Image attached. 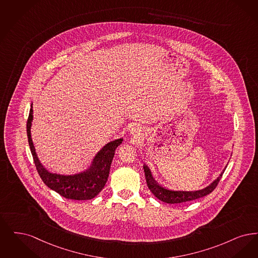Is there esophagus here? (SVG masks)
<instances>
[{
  "label": "esophagus",
  "mask_w": 258,
  "mask_h": 258,
  "mask_svg": "<svg viewBox=\"0 0 258 258\" xmlns=\"http://www.w3.org/2000/svg\"><path fill=\"white\" fill-rule=\"evenodd\" d=\"M130 132H131V134L135 136V137H139L140 135H141V132H142V130L138 127V126H132V128L130 129Z\"/></svg>",
  "instance_id": "1"
}]
</instances>
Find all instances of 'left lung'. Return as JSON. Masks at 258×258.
Here are the masks:
<instances>
[{
  "label": "left lung",
  "instance_id": "left-lung-1",
  "mask_svg": "<svg viewBox=\"0 0 258 258\" xmlns=\"http://www.w3.org/2000/svg\"><path fill=\"white\" fill-rule=\"evenodd\" d=\"M144 170H145V174H146L147 186H148L149 190H151V192L161 202L173 204V203H182V202L195 201V200H198L200 198L205 197V196L209 195L210 192H212L215 190V188L217 187L219 181L222 178L225 168L223 170V172H221L219 177L217 179L214 180L213 182L206 188H204L202 190H189V191L188 190H168L167 188L163 187L162 185H160L157 181L153 178L150 169L146 165L144 166Z\"/></svg>",
  "mask_w": 258,
  "mask_h": 258
}]
</instances>
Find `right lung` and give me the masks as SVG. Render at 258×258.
I'll return each mask as SVG.
<instances>
[{"label":"right lung","instance_id":"add662e5","mask_svg":"<svg viewBox=\"0 0 258 258\" xmlns=\"http://www.w3.org/2000/svg\"><path fill=\"white\" fill-rule=\"evenodd\" d=\"M33 104L27 121V135L29 146L34 158V165L40 178L51 190H55L63 198L75 201H87L95 198L104 188L108 177L112 158L116 147L123 139L110 142L95 155L90 168L73 175H62L48 171L42 166L35 153L34 143L31 137V126L33 121Z\"/></svg>","mask_w":258,"mask_h":258}]
</instances>
